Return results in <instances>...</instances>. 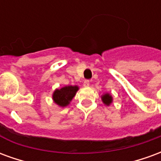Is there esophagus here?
<instances>
[{
    "label": "esophagus",
    "instance_id": "1",
    "mask_svg": "<svg viewBox=\"0 0 161 161\" xmlns=\"http://www.w3.org/2000/svg\"><path fill=\"white\" fill-rule=\"evenodd\" d=\"M84 86H85V87H88V86H90V80H84Z\"/></svg>",
    "mask_w": 161,
    "mask_h": 161
}]
</instances>
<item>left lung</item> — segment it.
<instances>
[{"label": "left lung", "mask_w": 161, "mask_h": 161, "mask_svg": "<svg viewBox=\"0 0 161 161\" xmlns=\"http://www.w3.org/2000/svg\"><path fill=\"white\" fill-rule=\"evenodd\" d=\"M102 99H103V102L106 105H109L112 103V97L109 94L103 95Z\"/></svg>", "instance_id": "left-lung-1"}]
</instances>
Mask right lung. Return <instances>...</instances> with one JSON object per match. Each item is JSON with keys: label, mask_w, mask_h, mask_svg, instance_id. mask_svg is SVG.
I'll list each match as a JSON object with an SVG mask.
<instances>
[{"label": "right lung", "mask_w": 161, "mask_h": 161, "mask_svg": "<svg viewBox=\"0 0 161 161\" xmlns=\"http://www.w3.org/2000/svg\"><path fill=\"white\" fill-rule=\"evenodd\" d=\"M77 90V86H65L61 88L60 90H56L53 93V100L58 105L64 107L70 103V102L76 95Z\"/></svg>", "instance_id": "1"}]
</instances>
